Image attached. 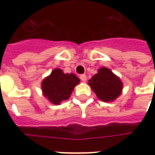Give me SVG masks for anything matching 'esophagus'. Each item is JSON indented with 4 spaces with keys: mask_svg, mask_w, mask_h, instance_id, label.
<instances>
[{
    "mask_svg": "<svg viewBox=\"0 0 155 155\" xmlns=\"http://www.w3.org/2000/svg\"><path fill=\"white\" fill-rule=\"evenodd\" d=\"M80 79H81V81H83V82H85V81H87L86 74H81V75H80Z\"/></svg>",
    "mask_w": 155,
    "mask_h": 155,
    "instance_id": "1",
    "label": "esophagus"
}]
</instances>
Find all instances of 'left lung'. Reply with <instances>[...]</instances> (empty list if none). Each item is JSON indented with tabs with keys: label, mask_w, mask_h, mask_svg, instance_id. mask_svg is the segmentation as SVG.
I'll return each instance as SVG.
<instances>
[{
	"label": "left lung",
	"mask_w": 155,
	"mask_h": 155,
	"mask_svg": "<svg viewBox=\"0 0 155 155\" xmlns=\"http://www.w3.org/2000/svg\"><path fill=\"white\" fill-rule=\"evenodd\" d=\"M89 85L97 97L104 102L114 101L122 92V81L110 69L101 68L89 81Z\"/></svg>",
	"instance_id": "1"
}]
</instances>
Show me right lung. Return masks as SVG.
<instances>
[{
  "instance_id": "1",
  "label": "right lung",
  "mask_w": 155,
  "mask_h": 155,
  "mask_svg": "<svg viewBox=\"0 0 155 155\" xmlns=\"http://www.w3.org/2000/svg\"><path fill=\"white\" fill-rule=\"evenodd\" d=\"M80 79L74 74H64L61 69H54L41 83L42 92L48 101L54 104H60L68 100Z\"/></svg>"
}]
</instances>
